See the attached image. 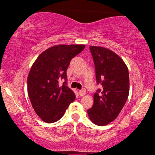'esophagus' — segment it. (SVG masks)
<instances>
[{
  "mask_svg": "<svg viewBox=\"0 0 155 155\" xmlns=\"http://www.w3.org/2000/svg\"><path fill=\"white\" fill-rule=\"evenodd\" d=\"M85 94H86V91H85V88H83V89H82V90L79 91V95H80V96L82 97Z\"/></svg>",
  "mask_w": 155,
  "mask_h": 155,
  "instance_id": "34e87169",
  "label": "esophagus"
}]
</instances>
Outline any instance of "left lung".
<instances>
[{"instance_id":"1","label":"left lung","mask_w":155,"mask_h":155,"mask_svg":"<svg viewBox=\"0 0 155 155\" xmlns=\"http://www.w3.org/2000/svg\"><path fill=\"white\" fill-rule=\"evenodd\" d=\"M95 66L97 83L102 89L94 94V104L87 110L91 121L105 126L118 117L128 98L129 73L124 61L114 51L101 46H90Z\"/></svg>"}]
</instances>
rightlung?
<instances>
[{
	"label": "right lung",
	"instance_id": "add662e5",
	"mask_svg": "<svg viewBox=\"0 0 155 155\" xmlns=\"http://www.w3.org/2000/svg\"><path fill=\"white\" fill-rule=\"evenodd\" d=\"M85 45H56L37 57L28 76V94L36 114L46 123L61 119L75 101L74 92L67 85V70L73 58ZM61 79H65L60 86Z\"/></svg>",
	"mask_w": 155,
	"mask_h": 155
}]
</instances>
